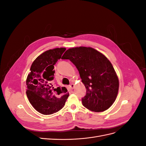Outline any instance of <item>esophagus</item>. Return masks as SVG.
I'll return each mask as SVG.
<instances>
[{"mask_svg": "<svg viewBox=\"0 0 146 146\" xmlns=\"http://www.w3.org/2000/svg\"><path fill=\"white\" fill-rule=\"evenodd\" d=\"M74 86H75V85H74V83H71V84H70V85H69V88H70V89H74Z\"/></svg>", "mask_w": 146, "mask_h": 146, "instance_id": "obj_1", "label": "esophagus"}]
</instances>
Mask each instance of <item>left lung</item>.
I'll use <instances>...</instances> for the list:
<instances>
[{"label":"left lung","mask_w":146,"mask_h":146,"mask_svg":"<svg viewBox=\"0 0 146 146\" xmlns=\"http://www.w3.org/2000/svg\"><path fill=\"white\" fill-rule=\"evenodd\" d=\"M61 59H69L76 66L86 90L83 105L94 112L108 110L115 101L119 79L111 62L104 54L90 47H72Z\"/></svg>","instance_id":"left-lung-1"}]
</instances>
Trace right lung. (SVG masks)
<instances>
[{"mask_svg": "<svg viewBox=\"0 0 146 146\" xmlns=\"http://www.w3.org/2000/svg\"><path fill=\"white\" fill-rule=\"evenodd\" d=\"M66 50L60 47L48 50L39 55L31 66L26 79V94L30 103L37 111L44 115L62 109L69 97L65 87H55L52 80L54 65Z\"/></svg>", "mask_w": 146, "mask_h": 146, "instance_id": "right-lung-1", "label": "right lung"}]
</instances>
